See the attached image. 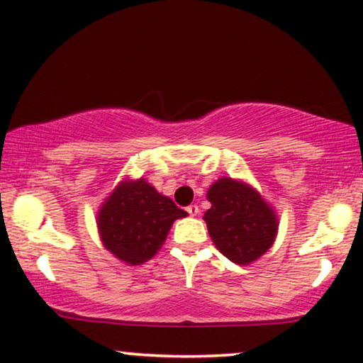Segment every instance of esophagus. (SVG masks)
<instances>
[{
  "instance_id": "1",
  "label": "esophagus",
  "mask_w": 363,
  "mask_h": 363,
  "mask_svg": "<svg viewBox=\"0 0 363 363\" xmlns=\"http://www.w3.org/2000/svg\"><path fill=\"white\" fill-rule=\"evenodd\" d=\"M187 213H189L191 216H197L199 214V206L197 204H191V206H187Z\"/></svg>"
}]
</instances>
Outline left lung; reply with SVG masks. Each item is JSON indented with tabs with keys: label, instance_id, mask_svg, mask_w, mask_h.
Wrapping results in <instances>:
<instances>
[{
	"label": "left lung",
	"instance_id": "1",
	"mask_svg": "<svg viewBox=\"0 0 363 363\" xmlns=\"http://www.w3.org/2000/svg\"><path fill=\"white\" fill-rule=\"evenodd\" d=\"M208 199L211 209L204 221L211 240L228 259L247 264L272 247L278 219L255 189L223 177L209 187Z\"/></svg>",
	"mask_w": 363,
	"mask_h": 363
}]
</instances>
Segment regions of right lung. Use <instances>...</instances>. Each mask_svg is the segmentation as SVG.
Here are the masks:
<instances>
[{"label":"right lung","mask_w":363,"mask_h":363,"mask_svg":"<svg viewBox=\"0 0 363 363\" xmlns=\"http://www.w3.org/2000/svg\"><path fill=\"white\" fill-rule=\"evenodd\" d=\"M186 216L172 199L139 179L123 182L105 201L99 229L110 253L128 264H140L160 250L172 223Z\"/></svg>","instance_id":"add662e5"}]
</instances>
